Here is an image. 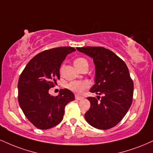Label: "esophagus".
Segmentation results:
<instances>
[{"label": "esophagus", "instance_id": "obj_1", "mask_svg": "<svg viewBox=\"0 0 153 153\" xmlns=\"http://www.w3.org/2000/svg\"><path fill=\"white\" fill-rule=\"evenodd\" d=\"M75 98L76 99V100H82V99L83 98V97H80V96H78V95H75Z\"/></svg>", "mask_w": 153, "mask_h": 153}]
</instances>
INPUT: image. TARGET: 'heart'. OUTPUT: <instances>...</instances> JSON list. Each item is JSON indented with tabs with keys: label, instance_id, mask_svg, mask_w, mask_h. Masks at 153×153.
Returning <instances> with one entry per match:
<instances>
[{
	"label": "heart",
	"instance_id": "b5f03b06",
	"mask_svg": "<svg viewBox=\"0 0 153 153\" xmlns=\"http://www.w3.org/2000/svg\"><path fill=\"white\" fill-rule=\"evenodd\" d=\"M74 65L78 70H80L84 66H88V62L85 58H78L74 60ZM62 67L60 68L62 71ZM90 87V84L86 81H73L67 84L66 88L77 95H80L83 93L85 90Z\"/></svg>",
	"mask_w": 153,
	"mask_h": 153
}]
</instances>
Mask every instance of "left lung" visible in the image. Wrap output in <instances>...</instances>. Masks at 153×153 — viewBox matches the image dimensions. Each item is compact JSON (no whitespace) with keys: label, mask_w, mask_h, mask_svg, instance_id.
I'll use <instances>...</instances> for the list:
<instances>
[{"label":"left lung","mask_w":153,"mask_h":153,"mask_svg":"<svg viewBox=\"0 0 153 153\" xmlns=\"http://www.w3.org/2000/svg\"><path fill=\"white\" fill-rule=\"evenodd\" d=\"M93 58L95 83L91 93L102 95L88 97L91 108L85 118L91 126L100 130L115 127L129 110L133 97V81L125 62L113 51L103 47L77 48Z\"/></svg>","instance_id":"obj_1"}]
</instances>
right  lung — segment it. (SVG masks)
Wrapping results in <instances>:
<instances>
[{
  "label": "right lung",
  "mask_w": 153,
  "mask_h": 153,
  "mask_svg": "<svg viewBox=\"0 0 153 153\" xmlns=\"http://www.w3.org/2000/svg\"><path fill=\"white\" fill-rule=\"evenodd\" d=\"M72 47H58L35 56L20 75L18 102L24 115L37 128L46 130L62 121L65 107L75 100L68 89H61L60 94L51 96L50 88L60 79V68L68 54L75 51Z\"/></svg>",
  "instance_id": "obj_1"
}]
</instances>
